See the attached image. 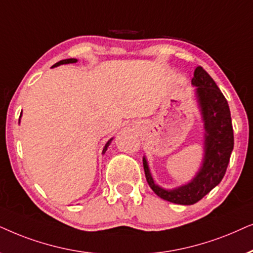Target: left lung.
I'll return each mask as SVG.
<instances>
[{
    "label": "left lung",
    "instance_id": "obj_1",
    "mask_svg": "<svg viewBox=\"0 0 253 253\" xmlns=\"http://www.w3.org/2000/svg\"><path fill=\"white\" fill-rule=\"evenodd\" d=\"M192 84L197 86L198 103L205 128V154L199 172L190 183L173 190H164L155 184L143 157L146 179L151 190L162 199L179 205H193L220 184L227 171L231 151L234 149L230 110L227 99L216 83L203 67H197Z\"/></svg>",
    "mask_w": 253,
    "mask_h": 253
}]
</instances>
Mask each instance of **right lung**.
<instances>
[{
	"label": "right lung",
	"mask_w": 253,
	"mask_h": 253,
	"mask_svg": "<svg viewBox=\"0 0 253 253\" xmlns=\"http://www.w3.org/2000/svg\"><path fill=\"white\" fill-rule=\"evenodd\" d=\"M75 62H77V59H66V60H61V61L56 62L55 65H54L53 67H58V66H60V65H66V63H75ZM21 114H22V113H21ZM112 140H113V139H110L109 141H107L106 144H105V147H104V149H103V154H105V151L107 150V147L110 146L111 141H112Z\"/></svg>",
	"instance_id": "add662e5"
}]
</instances>
